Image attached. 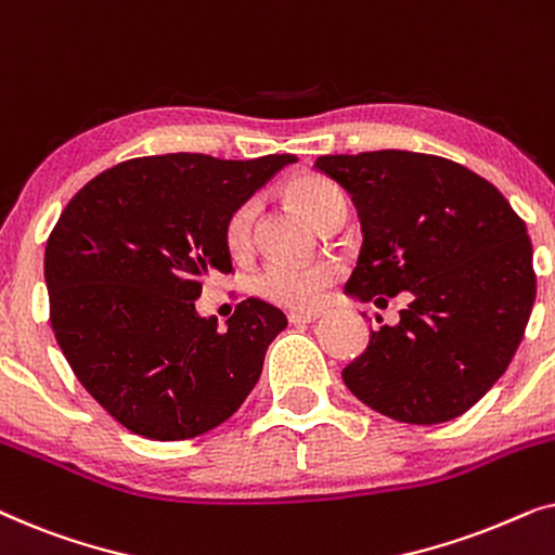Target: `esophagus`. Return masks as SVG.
<instances>
[{
  "label": "esophagus",
  "instance_id": "34e87169",
  "mask_svg": "<svg viewBox=\"0 0 555 555\" xmlns=\"http://www.w3.org/2000/svg\"><path fill=\"white\" fill-rule=\"evenodd\" d=\"M318 315H321V310H293V313H287V321L293 325H300V323L315 321Z\"/></svg>",
  "mask_w": 555,
  "mask_h": 555
}]
</instances>
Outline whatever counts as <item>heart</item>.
<instances>
[{
	"label": "heart",
	"mask_w": 555,
	"mask_h": 555,
	"mask_svg": "<svg viewBox=\"0 0 555 555\" xmlns=\"http://www.w3.org/2000/svg\"><path fill=\"white\" fill-rule=\"evenodd\" d=\"M287 194L295 202L302 215L310 222H321L325 211L336 207V204L346 202L344 189L333 184L331 179L318 177V173H302V177L293 179L287 186ZM253 222H255V204L245 202L232 211L224 224V242L234 255L245 253L253 237ZM338 275V268L331 262H315V264H293L270 260L260 264L253 272L249 287L260 298L275 302L283 308H313L318 300L323 298L325 287H328Z\"/></svg>",
	"instance_id": "obj_1"
}]
</instances>
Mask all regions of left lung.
<instances>
[{
    "mask_svg": "<svg viewBox=\"0 0 555 555\" xmlns=\"http://www.w3.org/2000/svg\"><path fill=\"white\" fill-rule=\"evenodd\" d=\"M359 209L363 245L346 293H409L344 369L356 399L406 424L465 414L505 374L535 300L526 222L488 179L414 151L321 156ZM383 298L378 299L377 295Z\"/></svg>",
    "mask_w": 555,
    "mask_h": 555,
    "instance_id": "1",
    "label": "left lung"
}]
</instances>
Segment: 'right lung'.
Segmentation results:
<instances>
[{
    "label": "right lung",
    "instance_id": "1",
    "mask_svg": "<svg viewBox=\"0 0 555 555\" xmlns=\"http://www.w3.org/2000/svg\"><path fill=\"white\" fill-rule=\"evenodd\" d=\"M295 162L143 156L67 202L44 247L50 323L78 382L133 435L199 437L255 389L283 310L247 298L219 328L194 300L209 275L232 272V211Z\"/></svg>",
    "mask_w": 555,
    "mask_h": 555
}]
</instances>
